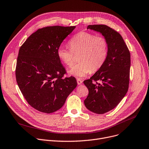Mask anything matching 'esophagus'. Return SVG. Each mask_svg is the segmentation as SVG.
<instances>
[{
  "instance_id": "obj_1",
  "label": "esophagus",
  "mask_w": 149,
  "mask_h": 149,
  "mask_svg": "<svg viewBox=\"0 0 149 149\" xmlns=\"http://www.w3.org/2000/svg\"><path fill=\"white\" fill-rule=\"evenodd\" d=\"M77 84H78V85H80V84H82V83H83V81L80 78H77Z\"/></svg>"
}]
</instances>
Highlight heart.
<instances>
[{"label":"heart","mask_w":149,"mask_h":149,"mask_svg":"<svg viewBox=\"0 0 149 149\" xmlns=\"http://www.w3.org/2000/svg\"><path fill=\"white\" fill-rule=\"evenodd\" d=\"M71 50L63 46L58 49L59 60L67 67L74 63V55L79 54L78 64L69 71L70 74L83 77L90 72L97 71L104 64L107 55V43L106 39L93 33L81 31L69 42Z\"/></svg>","instance_id":"1"}]
</instances>
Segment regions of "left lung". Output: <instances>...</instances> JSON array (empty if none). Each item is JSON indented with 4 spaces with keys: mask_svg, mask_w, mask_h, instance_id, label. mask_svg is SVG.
I'll return each instance as SVG.
<instances>
[{
    "mask_svg": "<svg viewBox=\"0 0 149 149\" xmlns=\"http://www.w3.org/2000/svg\"><path fill=\"white\" fill-rule=\"evenodd\" d=\"M87 29L100 33L107 43V55L104 64L89 79L84 81L88 89V96L84 100L86 107L91 112L103 114L114 109L128 91L130 53L123 37L109 26L90 25Z\"/></svg>",
    "mask_w": 149,
    "mask_h": 149,
    "instance_id": "obj_1",
    "label": "left lung"
}]
</instances>
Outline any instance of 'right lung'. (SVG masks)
<instances>
[{
  "label": "right lung",
  "mask_w": 149,
  "mask_h": 149,
  "mask_svg": "<svg viewBox=\"0 0 149 149\" xmlns=\"http://www.w3.org/2000/svg\"><path fill=\"white\" fill-rule=\"evenodd\" d=\"M75 28L57 25L38 29L19 49L17 82L26 102L40 112L50 113L61 109L77 86L74 77L63 78L66 71L57 54Z\"/></svg>",
  "instance_id": "obj_1"
}]
</instances>
